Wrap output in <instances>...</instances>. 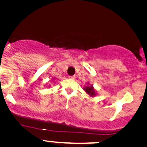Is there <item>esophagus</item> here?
<instances>
[{"label":"esophagus","instance_id":"34e87169","mask_svg":"<svg viewBox=\"0 0 147 147\" xmlns=\"http://www.w3.org/2000/svg\"><path fill=\"white\" fill-rule=\"evenodd\" d=\"M69 78H70V79H75L76 77L75 75H74V76H69Z\"/></svg>","mask_w":147,"mask_h":147}]
</instances>
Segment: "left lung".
Masks as SVG:
<instances>
[{
	"mask_svg": "<svg viewBox=\"0 0 147 147\" xmlns=\"http://www.w3.org/2000/svg\"><path fill=\"white\" fill-rule=\"evenodd\" d=\"M84 90L85 91V92H86L87 94H89V95H90L91 96H94L96 95V92L95 90H94V87H93L92 85H91V86L85 87Z\"/></svg>",
	"mask_w": 147,
	"mask_h": 147,
	"instance_id": "left-lung-1",
	"label": "left lung"
}]
</instances>
